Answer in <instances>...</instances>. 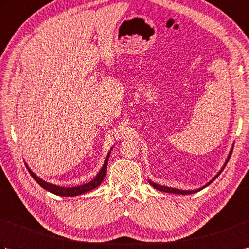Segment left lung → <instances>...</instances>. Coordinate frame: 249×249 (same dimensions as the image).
Segmentation results:
<instances>
[{"label": "left lung", "mask_w": 249, "mask_h": 249, "mask_svg": "<svg viewBox=\"0 0 249 249\" xmlns=\"http://www.w3.org/2000/svg\"><path fill=\"white\" fill-rule=\"evenodd\" d=\"M230 156H231V152H230V155L228 156V160H227V161H226V163H225V166H224V168L227 166V163H228V161H229V158H230ZM224 168L223 169H221V171H223L224 170ZM221 171L217 174V176H216L213 179H212V181H211L210 183H208V184H206L205 185V186H203L202 188H204V187H206V186H208V185H210L211 183H212L213 181H214V179L216 178H217L218 176H219V174L221 173ZM150 184L152 185V186L153 187H154V188H156V189H158V190H160V192H165V193H172V194H182V195H187V194H192V193H197L198 192V190H201V189H202V188H200V189H197V190H179V189H176V188H170V187H166V186H160V185H158V184H155V183H153V182H151L150 181Z\"/></svg>", "instance_id": "obj_1"}]
</instances>
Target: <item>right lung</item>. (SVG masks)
Wrapping results in <instances>:
<instances>
[{
    "mask_svg": "<svg viewBox=\"0 0 249 249\" xmlns=\"http://www.w3.org/2000/svg\"><path fill=\"white\" fill-rule=\"evenodd\" d=\"M109 156H110V153H108L107 157H106V160H105L102 170L99 171V173L97 174L96 178L93 179V181H91L89 183H87V184L80 185V186H76V187H61V186H56V185H53V184L47 183V182L43 181L41 178H39L37 176H35V174L31 171V169L28 166H26V168H28V171L30 172L32 178H33L35 181L38 183L44 189L48 190V192H50L52 194L61 196V197H75V196L89 192V190H93L94 188H96L97 186H99L100 184H102V182L104 181V178L106 177V171H107Z\"/></svg>",
    "mask_w": 249,
    "mask_h": 249,
    "instance_id": "obj_1",
    "label": "right lung"
}]
</instances>
